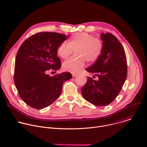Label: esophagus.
<instances>
[{
  "label": "esophagus",
  "instance_id": "1",
  "mask_svg": "<svg viewBox=\"0 0 147 147\" xmlns=\"http://www.w3.org/2000/svg\"><path fill=\"white\" fill-rule=\"evenodd\" d=\"M72 74V76H73V77H76L78 74H77V73H71Z\"/></svg>",
  "mask_w": 147,
  "mask_h": 147
}]
</instances>
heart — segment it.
<instances>
[{
  "instance_id": "heart-1",
  "label": "heart",
  "mask_w": 147,
  "mask_h": 147,
  "mask_svg": "<svg viewBox=\"0 0 147 147\" xmlns=\"http://www.w3.org/2000/svg\"><path fill=\"white\" fill-rule=\"evenodd\" d=\"M103 49L102 41L87 33H76L69 40L62 42L58 48L57 54L62 59L67 58L73 52L72 57L63 63L65 70L78 72L85 65V61L93 62L100 55Z\"/></svg>"
}]
</instances>
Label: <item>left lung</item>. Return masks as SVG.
<instances>
[{
    "label": "left lung",
    "mask_w": 147,
    "mask_h": 147,
    "mask_svg": "<svg viewBox=\"0 0 147 147\" xmlns=\"http://www.w3.org/2000/svg\"><path fill=\"white\" fill-rule=\"evenodd\" d=\"M102 51L96 61L86 70L98 77H88L82 86L84 98L97 106L112 103L119 93L127 77V60L122 45L112 33H102Z\"/></svg>",
    "instance_id": "left-lung-1"
}]
</instances>
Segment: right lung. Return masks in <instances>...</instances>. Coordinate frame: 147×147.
<instances>
[{
	"label": "right lung",
	"instance_id": "1",
	"mask_svg": "<svg viewBox=\"0 0 147 147\" xmlns=\"http://www.w3.org/2000/svg\"><path fill=\"white\" fill-rule=\"evenodd\" d=\"M68 37L55 32H40L31 36L20 46L16 55L14 83L21 99L36 109L54 103L61 94L63 84L72 78L69 72L50 76L52 69L59 70V46Z\"/></svg>",
	"mask_w": 147,
	"mask_h": 147
}]
</instances>
